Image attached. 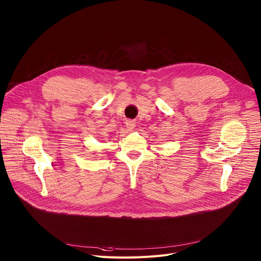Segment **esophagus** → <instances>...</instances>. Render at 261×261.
I'll use <instances>...</instances> for the list:
<instances>
[{"instance_id":"esophagus-1","label":"esophagus","mask_w":261,"mask_h":261,"mask_svg":"<svg viewBox=\"0 0 261 261\" xmlns=\"http://www.w3.org/2000/svg\"><path fill=\"white\" fill-rule=\"evenodd\" d=\"M135 126H136V123L134 121H132V120H129V121L126 122V127L128 129H130V130H133L135 128Z\"/></svg>"}]
</instances>
